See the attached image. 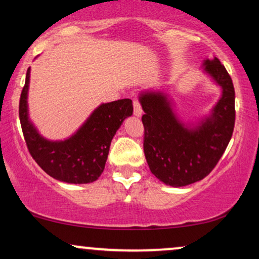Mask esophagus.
<instances>
[{
  "instance_id": "esophagus-1",
  "label": "esophagus",
  "mask_w": 259,
  "mask_h": 259,
  "mask_svg": "<svg viewBox=\"0 0 259 259\" xmlns=\"http://www.w3.org/2000/svg\"><path fill=\"white\" fill-rule=\"evenodd\" d=\"M133 106H134V114H135L136 117H141L142 108H141V103H140V101L138 99L133 100Z\"/></svg>"
}]
</instances>
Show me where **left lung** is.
<instances>
[{"label":"left lung","mask_w":259,"mask_h":259,"mask_svg":"<svg viewBox=\"0 0 259 259\" xmlns=\"http://www.w3.org/2000/svg\"><path fill=\"white\" fill-rule=\"evenodd\" d=\"M208 72L222 86V99L212 115L195 129L175 118L167 97L147 92L140 97L144 124V152L151 171L170 186H186L206 178L227 150L235 125L233 80L218 58L204 62Z\"/></svg>","instance_id":"obj_1"}]
</instances>
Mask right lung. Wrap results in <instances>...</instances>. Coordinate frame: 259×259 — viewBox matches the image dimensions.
Listing matches in <instances>:
<instances>
[{
	"label": "right lung",
	"mask_w": 259,
	"mask_h": 259,
	"mask_svg": "<svg viewBox=\"0 0 259 259\" xmlns=\"http://www.w3.org/2000/svg\"><path fill=\"white\" fill-rule=\"evenodd\" d=\"M30 68L20 94L19 119L26 147L35 162L50 177L69 184H88L102 174L111 141L123 120L133 114L130 99L103 103L95 109L75 135L64 141H47L38 135L28 119V96Z\"/></svg>",
	"instance_id": "1"
}]
</instances>
